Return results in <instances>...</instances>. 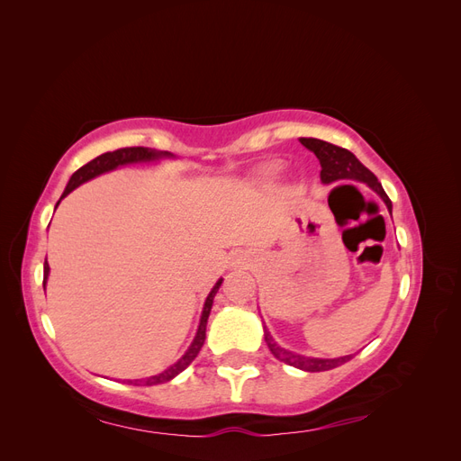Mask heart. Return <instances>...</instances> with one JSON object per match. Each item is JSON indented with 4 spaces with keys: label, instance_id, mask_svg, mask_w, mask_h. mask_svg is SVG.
<instances>
[{
    "label": "heart",
    "instance_id": "1",
    "mask_svg": "<svg viewBox=\"0 0 461 461\" xmlns=\"http://www.w3.org/2000/svg\"><path fill=\"white\" fill-rule=\"evenodd\" d=\"M283 169H285V163L283 161H273V163H269L267 167H265V175L278 176V175L283 173Z\"/></svg>",
    "mask_w": 461,
    "mask_h": 461
}]
</instances>
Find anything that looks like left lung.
I'll list each match as a JSON object with an SVG mask.
<instances>
[{"label":"left lung","instance_id":"obj_1","mask_svg":"<svg viewBox=\"0 0 461 461\" xmlns=\"http://www.w3.org/2000/svg\"><path fill=\"white\" fill-rule=\"evenodd\" d=\"M300 142L308 148L310 151H313L319 163H321V183L323 185H330L337 183V180H357V183H366L371 190H375L379 196L383 198V202L386 203L388 212H393V202L388 200L386 192L383 190L381 183L376 180V176L367 169V167L361 163L352 151H348L344 148H339L334 144L317 140V138H300ZM263 337L265 342H267L271 354L285 361V364L298 367L302 371H310V373H317V371H329L339 367L346 361H350L352 356H340V357H310V356H302L296 352H290L286 348L278 346L275 342V339L271 337L269 329L265 327L263 323Z\"/></svg>","mask_w":461,"mask_h":461}]
</instances>
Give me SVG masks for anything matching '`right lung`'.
Returning a JSON list of instances; mask_svg holds the SVG:
<instances>
[{
	"label": "right lung",
	"instance_id": "obj_1",
	"mask_svg": "<svg viewBox=\"0 0 461 461\" xmlns=\"http://www.w3.org/2000/svg\"><path fill=\"white\" fill-rule=\"evenodd\" d=\"M175 156L169 151H159V149H151V148H121V149H115V151H107V153H102V156H97L95 159H92L90 163L82 165L80 169L77 173H73V176L68 178V183L65 186V192L61 200L67 196V194H71L75 188H78L80 185L88 183V180L100 176L104 173H109L117 169V167H122V165H132V163H151V161H161V159H173ZM59 200V202H61ZM58 202V205H59ZM55 205V207H58ZM50 276V265H48V259L44 263V286H46V281ZM222 283V278H219V281L215 283V286L212 288V292H209L207 298H205V303H203V310H202V317H200V325H198V330H196V337H194L192 344L188 346V350L185 352V356L176 359L175 364L171 367H167L165 371L158 373V375H151V376H146V379H134V381H129L136 386H151V384H161V383H169L171 379H175V376L178 373H183L194 359H196L198 352L202 350L203 346V340H205V327H207V317H209V312H212V305H213V298L219 292V286Z\"/></svg>",
	"mask_w": 461,
	"mask_h": 461
}]
</instances>
